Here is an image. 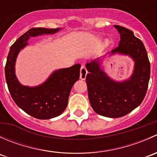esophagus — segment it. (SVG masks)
I'll return each instance as SVG.
<instances>
[{"label": "esophagus", "instance_id": "34e87169", "mask_svg": "<svg viewBox=\"0 0 157 157\" xmlns=\"http://www.w3.org/2000/svg\"><path fill=\"white\" fill-rule=\"evenodd\" d=\"M86 74H87V70H86V67L84 65H82L81 67H80V78L81 80H85L86 77Z\"/></svg>", "mask_w": 157, "mask_h": 157}]
</instances>
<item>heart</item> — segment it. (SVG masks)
I'll list each match as a JSON object with an SVG mask.
<instances>
[{
    "instance_id": "b5f03b06",
    "label": "heart",
    "mask_w": 157,
    "mask_h": 157,
    "mask_svg": "<svg viewBox=\"0 0 157 157\" xmlns=\"http://www.w3.org/2000/svg\"><path fill=\"white\" fill-rule=\"evenodd\" d=\"M105 43H106V42H105Z\"/></svg>"
}]
</instances>
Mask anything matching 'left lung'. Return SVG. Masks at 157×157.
<instances>
[{
	"mask_svg": "<svg viewBox=\"0 0 157 157\" xmlns=\"http://www.w3.org/2000/svg\"><path fill=\"white\" fill-rule=\"evenodd\" d=\"M121 40L111 55H129L134 61L131 77L118 82L109 77L100 67V58L86 63V82L89 100L93 110L109 118H120L140 105L145 97L150 75V64L144 43L131 30L115 25Z\"/></svg>",
	"mask_w": 157,
	"mask_h": 157,
	"instance_id": "1",
	"label": "left lung"
}]
</instances>
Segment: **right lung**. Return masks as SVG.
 I'll return each instance as SVG.
<instances>
[{"instance_id":"add662e5","label":"right lung","mask_w":157,"mask_h":157,"mask_svg":"<svg viewBox=\"0 0 157 157\" xmlns=\"http://www.w3.org/2000/svg\"><path fill=\"white\" fill-rule=\"evenodd\" d=\"M61 29L32 28L22 35L10 47L5 66V77L11 97L25 112L39 119H50L61 115L67 108L72 86L80 77V64L54 71L37 86L22 85L15 74V63L21 49L28 45L30 37L54 34Z\"/></svg>"}]
</instances>
